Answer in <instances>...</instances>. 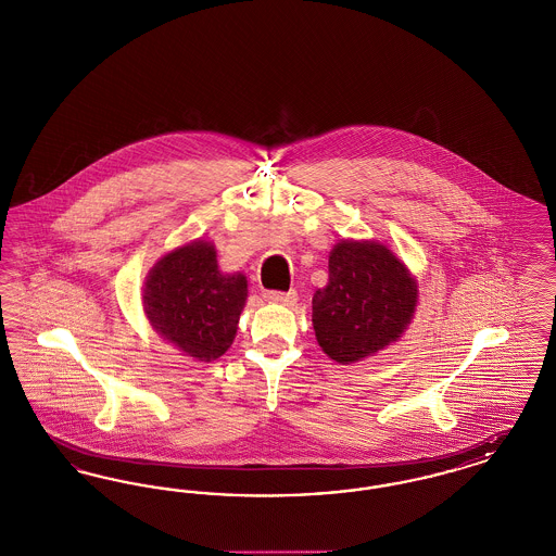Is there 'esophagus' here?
I'll use <instances>...</instances> for the list:
<instances>
[{
	"label": "esophagus",
	"instance_id": "1",
	"mask_svg": "<svg viewBox=\"0 0 556 556\" xmlns=\"http://www.w3.org/2000/svg\"><path fill=\"white\" fill-rule=\"evenodd\" d=\"M266 302H273V304H283V306H291L295 304L298 300V293L295 291H265Z\"/></svg>",
	"mask_w": 556,
	"mask_h": 556
}]
</instances>
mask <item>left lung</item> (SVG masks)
I'll use <instances>...</instances> for the list:
<instances>
[{
  "mask_svg": "<svg viewBox=\"0 0 556 556\" xmlns=\"http://www.w3.org/2000/svg\"><path fill=\"white\" fill-rule=\"evenodd\" d=\"M419 283L390 245L340 239L329 254V281L313 295L320 350L340 365L375 356L413 323Z\"/></svg>",
  "mask_w": 556,
  "mask_h": 556,
  "instance_id": "8db88e82",
  "label": "left lung"
}]
</instances>
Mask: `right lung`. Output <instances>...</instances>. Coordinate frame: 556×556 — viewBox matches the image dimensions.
<instances>
[{
  "label": "right lung",
  "instance_id": "add662e5",
  "mask_svg": "<svg viewBox=\"0 0 556 556\" xmlns=\"http://www.w3.org/2000/svg\"><path fill=\"white\" fill-rule=\"evenodd\" d=\"M245 300V275L223 273L214 243L202 238L166 252L141 290L152 329L200 363L216 361L231 348Z\"/></svg>",
  "mask_w": 556,
  "mask_h": 556
}]
</instances>
